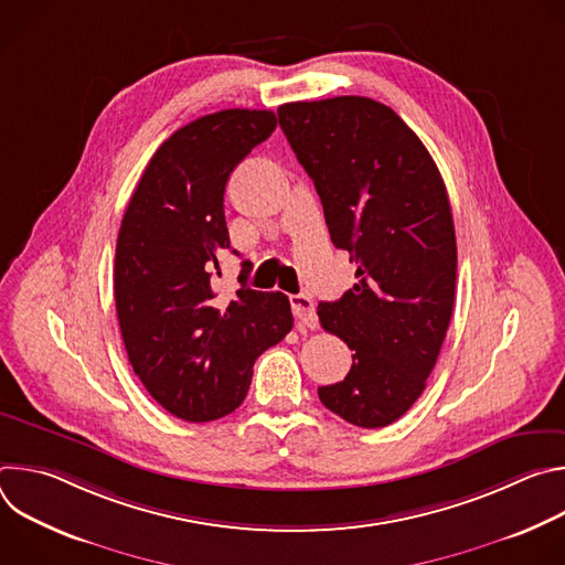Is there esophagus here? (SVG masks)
<instances>
[{
  "mask_svg": "<svg viewBox=\"0 0 565 565\" xmlns=\"http://www.w3.org/2000/svg\"><path fill=\"white\" fill-rule=\"evenodd\" d=\"M290 308H292V315L297 319L299 327H317V315H315V306H312V299L310 295H290Z\"/></svg>",
  "mask_w": 565,
  "mask_h": 565,
  "instance_id": "34e87169",
  "label": "esophagus"
}]
</instances>
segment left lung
<instances>
[{"mask_svg": "<svg viewBox=\"0 0 565 565\" xmlns=\"http://www.w3.org/2000/svg\"><path fill=\"white\" fill-rule=\"evenodd\" d=\"M324 205L335 248L358 284L317 306L319 324L353 353L321 405L364 429L405 416L425 391L449 329L456 232L443 177L423 140L391 107L362 96L277 109Z\"/></svg>", "mask_w": 565, "mask_h": 565, "instance_id": "left-lung-1", "label": "left lung"}]
</instances>
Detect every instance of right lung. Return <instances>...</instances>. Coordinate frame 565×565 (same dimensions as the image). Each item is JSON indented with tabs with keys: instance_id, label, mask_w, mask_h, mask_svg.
<instances>
[{
	"instance_id": "right-lung-1",
	"label": "right lung",
	"mask_w": 565,
	"mask_h": 565,
	"mask_svg": "<svg viewBox=\"0 0 565 565\" xmlns=\"http://www.w3.org/2000/svg\"><path fill=\"white\" fill-rule=\"evenodd\" d=\"M275 127L264 109H223L181 127L151 156L120 223L114 295L129 362L158 405L188 423L232 414L255 360L292 329L284 292L246 284L250 262L230 299L212 284L230 248L227 179Z\"/></svg>"
}]
</instances>
